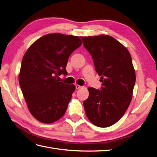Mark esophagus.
Returning a JSON list of instances; mask_svg holds the SVG:
<instances>
[{"instance_id": "1", "label": "esophagus", "mask_w": 157, "mask_h": 157, "mask_svg": "<svg viewBox=\"0 0 157 157\" xmlns=\"http://www.w3.org/2000/svg\"><path fill=\"white\" fill-rule=\"evenodd\" d=\"M75 88H76V89H79V88H82V86H80V85L76 84V85H75Z\"/></svg>"}]
</instances>
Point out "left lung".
Segmentation results:
<instances>
[{"instance_id":"1","label":"left lung","mask_w":157,"mask_h":157,"mask_svg":"<svg viewBox=\"0 0 157 157\" xmlns=\"http://www.w3.org/2000/svg\"><path fill=\"white\" fill-rule=\"evenodd\" d=\"M80 38L92 55L103 86L101 90L88 88L89 96L83 103L85 113L93 124L111 126L124 115L132 100L136 73L131 55L125 46L111 36Z\"/></svg>"}]
</instances>
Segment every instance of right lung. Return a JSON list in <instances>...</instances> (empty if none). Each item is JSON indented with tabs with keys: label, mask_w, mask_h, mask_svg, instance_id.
Wrapping results in <instances>:
<instances>
[{
	"label": "right lung",
	"mask_w": 157,
	"mask_h": 157,
	"mask_svg": "<svg viewBox=\"0 0 157 157\" xmlns=\"http://www.w3.org/2000/svg\"><path fill=\"white\" fill-rule=\"evenodd\" d=\"M81 44L77 36L52 33L36 40L23 56L19 83L36 120L50 124L64 115L75 86L59 82V76L67 75L69 56Z\"/></svg>",
	"instance_id": "right-lung-1"
}]
</instances>
